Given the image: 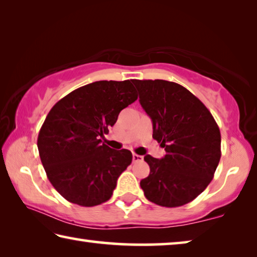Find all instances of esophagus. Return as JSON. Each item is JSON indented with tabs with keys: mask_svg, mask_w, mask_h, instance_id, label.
<instances>
[{
	"mask_svg": "<svg viewBox=\"0 0 257 257\" xmlns=\"http://www.w3.org/2000/svg\"><path fill=\"white\" fill-rule=\"evenodd\" d=\"M143 161V156L138 155V154H133V162L137 163V162H142Z\"/></svg>",
	"mask_w": 257,
	"mask_h": 257,
	"instance_id": "obj_1",
	"label": "esophagus"
}]
</instances>
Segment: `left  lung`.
I'll return each mask as SVG.
<instances>
[{"mask_svg":"<svg viewBox=\"0 0 257 257\" xmlns=\"http://www.w3.org/2000/svg\"><path fill=\"white\" fill-rule=\"evenodd\" d=\"M133 84L153 122V138L165 155H146L150 175L141 181L145 197L165 207L194 201L213 179L221 158V135L207 107L188 89L167 80Z\"/></svg>","mask_w":257,"mask_h":257,"instance_id":"8db88e82","label":"left lung"}]
</instances>
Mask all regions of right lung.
I'll list each match as a JSON object with an SVG mask.
<instances>
[{"mask_svg":"<svg viewBox=\"0 0 257 257\" xmlns=\"http://www.w3.org/2000/svg\"><path fill=\"white\" fill-rule=\"evenodd\" d=\"M137 97L130 80H101L75 89L51 108L37 147L47 178L67 201L89 207L111 198L133 154L110 149L101 138Z\"/></svg>","mask_w":257,"mask_h":257,"instance_id":"obj_1","label":"right lung"}]
</instances>
